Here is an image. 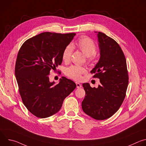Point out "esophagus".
Masks as SVG:
<instances>
[{"label":"esophagus","instance_id":"1","mask_svg":"<svg viewBox=\"0 0 146 146\" xmlns=\"http://www.w3.org/2000/svg\"><path fill=\"white\" fill-rule=\"evenodd\" d=\"M76 86H77V88H80L81 87V84H80L79 82H76Z\"/></svg>","mask_w":146,"mask_h":146}]
</instances>
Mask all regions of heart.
I'll return each instance as SVG.
<instances>
[{
  "instance_id": "heart-1",
  "label": "heart",
  "mask_w": 146,
  "mask_h": 146,
  "mask_svg": "<svg viewBox=\"0 0 146 146\" xmlns=\"http://www.w3.org/2000/svg\"><path fill=\"white\" fill-rule=\"evenodd\" d=\"M73 48H77L84 54L87 58L88 61H91L95 52L96 47L94 41L88 37H82L77 42L73 44L68 45L62 53V60L64 62H69L72 54ZM87 73L86 68L78 66H71L67 68L65 71L66 74L70 78L80 80L81 78V75Z\"/></svg>"
}]
</instances>
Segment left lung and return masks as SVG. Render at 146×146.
Listing matches in <instances>:
<instances>
[{"mask_svg":"<svg viewBox=\"0 0 146 146\" xmlns=\"http://www.w3.org/2000/svg\"><path fill=\"white\" fill-rule=\"evenodd\" d=\"M97 33L100 58L91 73L100 80L98 88L89 83L82 87L86 96L82 102L84 112L97 120L111 117L121 106L128 85L127 61L119 44L112 38Z\"/></svg>","mask_w":146,"mask_h":146,"instance_id":"8db88e82","label":"left lung"}]
</instances>
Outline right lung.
I'll return each instance as SVG.
<instances>
[{"mask_svg": "<svg viewBox=\"0 0 146 146\" xmlns=\"http://www.w3.org/2000/svg\"><path fill=\"white\" fill-rule=\"evenodd\" d=\"M76 33L44 32L26 40L20 48L15 75L19 92L27 109L38 118L58 113L64 99L76 84L65 77L58 84L50 82L48 75L62 62V53Z\"/></svg>", "mask_w": 146, "mask_h": 146, "instance_id": "obj_1", "label": "right lung"}]
</instances>
